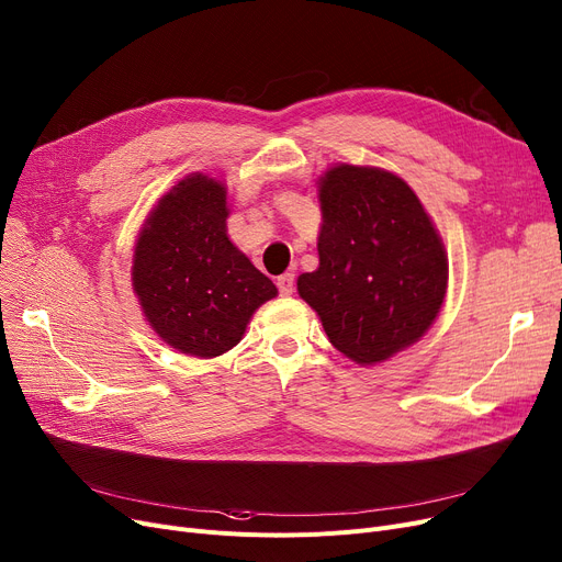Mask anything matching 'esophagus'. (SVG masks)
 <instances>
[{
    "instance_id": "esophagus-1",
    "label": "esophagus",
    "mask_w": 562,
    "mask_h": 562,
    "mask_svg": "<svg viewBox=\"0 0 562 562\" xmlns=\"http://www.w3.org/2000/svg\"><path fill=\"white\" fill-rule=\"evenodd\" d=\"M277 288H279V293L283 295V297H290L295 293V277L293 274H281L279 279H277Z\"/></svg>"
}]
</instances>
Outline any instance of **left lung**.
Masks as SVG:
<instances>
[{"label": "left lung", "mask_w": 562, "mask_h": 562, "mask_svg": "<svg viewBox=\"0 0 562 562\" xmlns=\"http://www.w3.org/2000/svg\"><path fill=\"white\" fill-rule=\"evenodd\" d=\"M316 272L300 297L329 344L357 364L385 362L419 341L440 313L450 265L431 216L390 170L339 164L318 179Z\"/></svg>", "instance_id": "8db88e82"}]
</instances>
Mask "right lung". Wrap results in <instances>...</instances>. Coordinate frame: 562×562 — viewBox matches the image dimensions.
<instances>
[{
	"instance_id": "add662e5",
	"label": "right lung",
	"mask_w": 562,
	"mask_h": 562,
	"mask_svg": "<svg viewBox=\"0 0 562 562\" xmlns=\"http://www.w3.org/2000/svg\"><path fill=\"white\" fill-rule=\"evenodd\" d=\"M228 189L193 172L156 205L136 241L131 281L151 329L175 350L216 357L241 341L277 285L228 237Z\"/></svg>"
}]
</instances>
